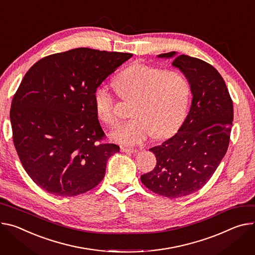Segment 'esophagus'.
I'll return each instance as SVG.
<instances>
[{"mask_svg": "<svg viewBox=\"0 0 255 255\" xmlns=\"http://www.w3.org/2000/svg\"><path fill=\"white\" fill-rule=\"evenodd\" d=\"M121 151H122V152H126V153H134V152H137L136 149H131V148H127V147H121Z\"/></svg>", "mask_w": 255, "mask_h": 255, "instance_id": "esophagus-1", "label": "esophagus"}]
</instances>
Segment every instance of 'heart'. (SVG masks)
<instances>
[{
    "label": "heart",
    "mask_w": 255,
    "mask_h": 255,
    "mask_svg": "<svg viewBox=\"0 0 255 255\" xmlns=\"http://www.w3.org/2000/svg\"><path fill=\"white\" fill-rule=\"evenodd\" d=\"M119 96L134 100L131 115L134 118L112 133V138L124 145L145 142L154 134L165 137L184 120L189 99L190 84L183 73L135 62L115 78ZM98 118L109 126L119 122L116 100L110 87L102 83L94 92Z\"/></svg>",
    "instance_id": "obj_1"
}]
</instances>
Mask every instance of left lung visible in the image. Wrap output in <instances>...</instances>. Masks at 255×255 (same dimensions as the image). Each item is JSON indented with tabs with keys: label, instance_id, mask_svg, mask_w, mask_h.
I'll list each match as a JSON object with an SVG mask.
<instances>
[{
	"label": "left lung",
	"instance_id": "8db88e82",
	"mask_svg": "<svg viewBox=\"0 0 255 255\" xmlns=\"http://www.w3.org/2000/svg\"><path fill=\"white\" fill-rule=\"evenodd\" d=\"M176 52L173 58L189 81L192 103L178 132L149 150L155 154L154 169L140 177L144 186L169 198L187 196L207 183L225 156L233 123V102L216 68L200 59Z\"/></svg>",
	"mask_w": 255,
	"mask_h": 255
}]
</instances>
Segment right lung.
<instances>
[{
    "label": "right lung",
    "mask_w": 255,
    "mask_h": 255,
    "mask_svg": "<svg viewBox=\"0 0 255 255\" xmlns=\"http://www.w3.org/2000/svg\"><path fill=\"white\" fill-rule=\"evenodd\" d=\"M132 54L78 48L44 57L23 77L10 120L21 164L32 181L57 196H76L104 179L120 147L105 137L96 88Z\"/></svg>",
    "instance_id": "add662e5"
}]
</instances>
